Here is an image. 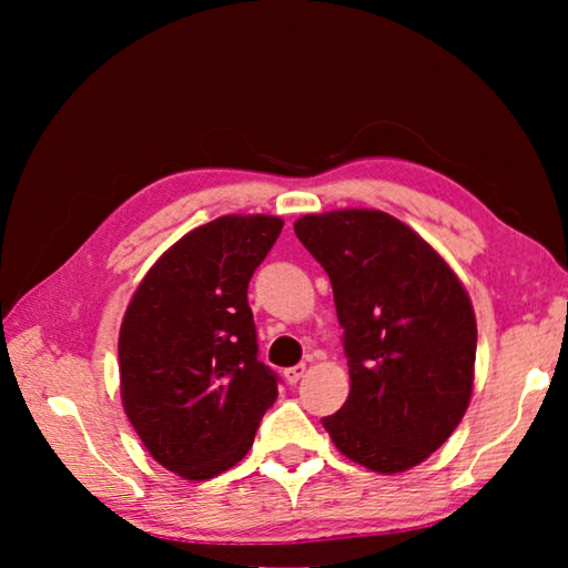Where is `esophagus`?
<instances>
[{
    "instance_id": "esophagus-1",
    "label": "esophagus",
    "mask_w": 568,
    "mask_h": 568,
    "mask_svg": "<svg viewBox=\"0 0 568 568\" xmlns=\"http://www.w3.org/2000/svg\"><path fill=\"white\" fill-rule=\"evenodd\" d=\"M303 376H305V363L293 365V368H285V381L287 383H297Z\"/></svg>"
}]
</instances>
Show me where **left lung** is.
<instances>
[{
    "label": "left lung",
    "instance_id": "8db88e82",
    "mask_svg": "<svg viewBox=\"0 0 568 568\" xmlns=\"http://www.w3.org/2000/svg\"><path fill=\"white\" fill-rule=\"evenodd\" d=\"M295 235L323 265L351 393L323 418L335 448L376 474L418 466L454 434L474 390L476 315L418 233L381 210L305 215Z\"/></svg>",
    "mask_w": 568,
    "mask_h": 568
}]
</instances>
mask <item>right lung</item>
Masks as SVG:
<instances>
[{"mask_svg":"<svg viewBox=\"0 0 568 568\" xmlns=\"http://www.w3.org/2000/svg\"><path fill=\"white\" fill-rule=\"evenodd\" d=\"M283 220L223 215L180 237L134 291L120 328V393L150 456L187 480L243 458L277 398L247 305Z\"/></svg>","mask_w":568,"mask_h":568,"instance_id":"1","label":"right lung"}]
</instances>
